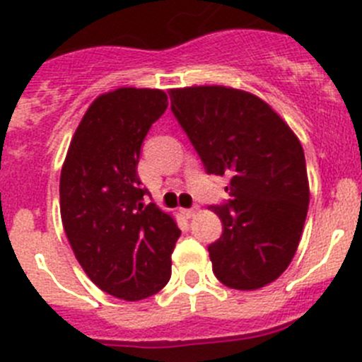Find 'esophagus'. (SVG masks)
I'll use <instances>...</instances> for the list:
<instances>
[{"mask_svg":"<svg viewBox=\"0 0 362 362\" xmlns=\"http://www.w3.org/2000/svg\"><path fill=\"white\" fill-rule=\"evenodd\" d=\"M196 210H198V208H196V206L194 208H184V210H182V214H184L187 218H191L192 215L196 214Z\"/></svg>","mask_w":362,"mask_h":362,"instance_id":"34e87169","label":"esophagus"}]
</instances>
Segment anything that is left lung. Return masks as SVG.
I'll return each instance as SVG.
<instances>
[{
	"mask_svg": "<svg viewBox=\"0 0 362 362\" xmlns=\"http://www.w3.org/2000/svg\"><path fill=\"white\" fill-rule=\"evenodd\" d=\"M171 112L208 175L228 177V202L211 210L222 235L208 245L215 276L231 289H261L293 261L310 191L305 152L268 103L222 86L173 89Z\"/></svg>",
	"mask_w": 362,
	"mask_h": 362,
	"instance_id": "1",
	"label": "left lung"
}]
</instances>
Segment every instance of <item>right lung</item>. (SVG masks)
Here are the masks:
<instances>
[{
	"label": "right lung",
	"instance_id": "obj_1",
	"mask_svg": "<svg viewBox=\"0 0 362 362\" xmlns=\"http://www.w3.org/2000/svg\"><path fill=\"white\" fill-rule=\"evenodd\" d=\"M168 108L159 89L101 94L76 127L59 182L61 218L76 261L105 293L140 301L171 276L180 236L138 177L141 144Z\"/></svg>",
	"mask_w": 362,
	"mask_h": 362
}]
</instances>
